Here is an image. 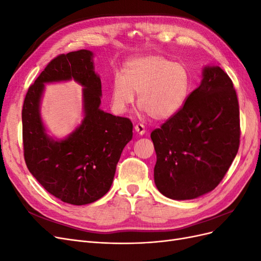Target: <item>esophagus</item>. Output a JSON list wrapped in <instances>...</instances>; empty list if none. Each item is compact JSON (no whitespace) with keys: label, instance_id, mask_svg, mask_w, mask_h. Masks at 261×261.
Returning a JSON list of instances; mask_svg holds the SVG:
<instances>
[{"label":"esophagus","instance_id":"esophagus-1","mask_svg":"<svg viewBox=\"0 0 261 261\" xmlns=\"http://www.w3.org/2000/svg\"><path fill=\"white\" fill-rule=\"evenodd\" d=\"M135 132L138 134L139 136H143L144 134L146 133V129H145V126L143 124H137L135 126Z\"/></svg>","mask_w":261,"mask_h":261}]
</instances>
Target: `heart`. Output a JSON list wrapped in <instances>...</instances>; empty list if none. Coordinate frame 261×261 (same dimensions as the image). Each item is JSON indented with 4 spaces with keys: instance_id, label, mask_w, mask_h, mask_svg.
Listing matches in <instances>:
<instances>
[{
    "instance_id": "1",
    "label": "heart",
    "mask_w": 261,
    "mask_h": 261,
    "mask_svg": "<svg viewBox=\"0 0 261 261\" xmlns=\"http://www.w3.org/2000/svg\"><path fill=\"white\" fill-rule=\"evenodd\" d=\"M191 76L181 63H173L161 55H146L125 63L121 77L112 86V107L123 114L138 94V107L158 121L176 115L186 103Z\"/></svg>"
}]
</instances>
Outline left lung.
<instances>
[{
	"label": "left lung",
	"instance_id": "1",
	"mask_svg": "<svg viewBox=\"0 0 261 261\" xmlns=\"http://www.w3.org/2000/svg\"><path fill=\"white\" fill-rule=\"evenodd\" d=\"M240 108L233 83L219 66H204L202 80L180 111L150 137L156 153L154 183L174 200L215 189L240 147Z\"/></svg>",
	"mask_w": 261,
	"mask_h": 261
}]
</instances>
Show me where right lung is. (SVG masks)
Segmentation results:
<instances>
[{"label":"right lung","instance_id":"add662e5","mask_svg":"<svg viewBox=\"0 0 261 261\" xmlns=\"http://www.w3.org/2000/svg\"><path fill=\"white\" fill-rule=\"evenodd\" d=\"M74 79L84 87L82 123L65 139L46 133L40 108L45 83ZM101 80L93 53L80 50L53 59L23 101L22 143L29 172L45 191L62 201L82 206L103 197L113 183L116 164L133 137L126 117L102 111Z\"/></svg>","mask_w":261,"mask_h":261}]
</instances>
